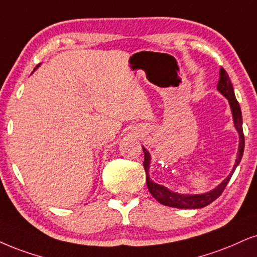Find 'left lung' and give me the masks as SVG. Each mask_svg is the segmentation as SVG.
I'll use <instances>...</instances> for the list:
<instances>
[{"instance_id": "1", "label": "left lung", "mask_w": 257, "mask_h": 257, "mask_svg": "<svg viewBox=\"0 0 257 257\" xmlns=\"http://www.w3.org/2000/svg\"><path fill=\"white\" fill-rule=\"evenodd\" d=\"M220 77L219 82H218L217 89L221 95L226 97L229 101L231 113H232V119L233 123H235L236 131L239 135V144H238V151H237V157L235 166H233L232 170L229 174V176L224 180L223 182H220L216 188H213L210 192L202 193V194H181V193H176L170 191L169 188L164 187L163 185H158V183L154 182L150 179L149 175V169H150V163H151V156L149 154V151L143 147L144 151V169L145 174H147V185L149 188V192L151 193V195L158 202H161L162 205L169 206V207H175V208H201L205 206L210 205L212 201H214L223 193L224 189L227 183H229L231 176H232L233 172L238 166L240 160H242L243 151H244V135H243V127H242V112H240V107L238 101L236 100L235 91H233L232 83H231L229 75L226 74V71L223 68H220L219 72Z\"/></svg>"}]
</instances>
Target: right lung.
<instances>
[{"label": "right lung", "instance_id": "right-lung-1", "mask_svg": "<svg viewBox=\"0 0 257 257\" xmlns=\"http://www.w3.org/2000/svg\"><path fill=\"white\" fill-rule=\"evenodd\" d=\"M39 65H40V64H38V65L36 66V69H37V68H38V66H39ZM36 69H34V70H36Z\"/></svg>", "mask_w": 257, "mask_h": 257}]
</instances>
